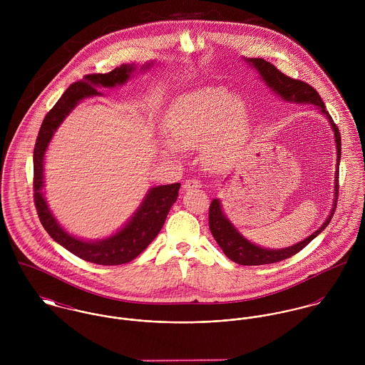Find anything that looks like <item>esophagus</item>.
Returning <instances> with one entry per match:
<instances>
[{"mask_svg": "<svg viewBox=\"0 0 365 365\" xmlns=\"http://www.w3.org/2000/svg\"><path fill=\"white\" fill-rule=\"evenodd\" d=\"M201 187H202V184H201V181L197 180V178H188V180H185L184 184H182V188H184L185 191L197 190V188H201Z\"/></svg>", "mask_w": 365, "mask_h": 365, "instance_id": "1", "label": "esophagus"}]
</instances>
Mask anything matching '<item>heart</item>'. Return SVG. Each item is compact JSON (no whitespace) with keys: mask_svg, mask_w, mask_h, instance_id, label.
Here are the masks:
<instances>
[{"mask_svg":"<svg viewBox=\"0 0 365 365\" xmlns=\"http://www.w3.org/2000/svg\"><path fill=\"white\" fill-rule=\"evenodd\" d=\"M245 104L223 87H209L178 98L164 118L168 142L163 143L167 155L175 156L180 149L202 145L210 161L222 160L230 142L246 126Z\"/></svg>","mask_w":365,"mask_h":365,"instance_id":"1","label":"heart"}]
</instances>
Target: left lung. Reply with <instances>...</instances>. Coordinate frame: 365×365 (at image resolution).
I'll use <instances>...</instances> for the list:
<instances>
[{
  "label": "left lung",
  "instance_id": "8db88e82",
  "mask_svg": "<svg viewBox=\"0 0 365 365\" xmlns=\"http://www.w3.org/2000/svg\"><path fill=\"white\" fill-rule=\"evenodd\" d=\"M249 64H252L257 71L260 73L262 80L271 87L277 94H279L284 100L287 101H294V103H309L319 106L320 112L324 113L334 130V138H336V148H337V171H336V198L333 209L329 215V217L324 220V223L312 233L309 237H307L304 242L297 243L295 246L281 249V250H267L261 249L259 246L250 243L246 240L226 219V216L222 212L220 202L217 200H213L209 207V229L223 253L235 262L242 264V265H261V264H272L278 261L289 259L299 253L302 249H305L313 239L330 223L333 213L337 207V200H339V164H340V156H341V139H340V132L337 125L333 122L331 116L326 110L324 103L322 101L319 93L309 86L308 83L302 80H295L279 71L272 63L265 61L264 58H247Z\"/></svg>",
  "mask_w": 365,
  "mask_h": 365
}]
</instances>
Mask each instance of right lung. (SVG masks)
Segmentation results:
<instances>
[{
  "label": "right lung",
  "mask_w": 365,
  "mask_h": 365,
  "mask_svg": "<svg viewBox=\"0 0 365 365\" xmlns=\"http://www.w3.org/2000/svg\"><path fill=\"white\" fill-rule=\"evenodd\" d=\"M133 70V64H122L109 73L87 74L83 80L73 83L46 113L34 149V201L42 226L51 235L53 240L74 256L103 265H119L129 262L136 259L155 240L164 225L168 210L177 201L181 184L175 182L152 188L142 207L122 230L101 242H83L64 232L46 205L42 192L43 157L56 129L80 100L100 94L96 87H113L116 84H123Z\"/></svg>",
  "instance_id": "1"
}]
</instances>
